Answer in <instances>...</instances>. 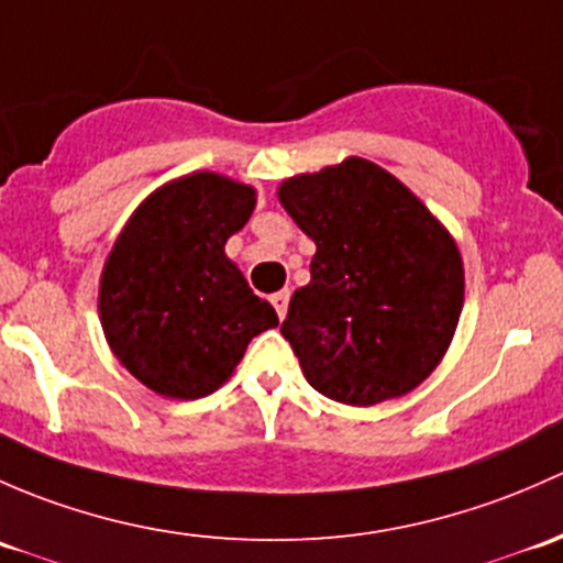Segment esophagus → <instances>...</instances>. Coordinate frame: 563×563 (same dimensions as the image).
Wrapping results in <instances>:
<instances>
[{"mask_svg":"<svg viewBox=\"0 0 563 563\" xmlns=\"http://www.w3.org/2000/svg\"><path fill=\"white\" fill-rule=\"evenodd\" d=\"M271 303H274L279 320H284V317H287V306H289V289H279V292L271 295Z\"/></svg>","mask_w":563,"mask_h":563,"instance_id":"34e87169","label":"esophagus"}]
</instances>
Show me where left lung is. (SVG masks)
Returning <instances> with one entry per match:
<instances>
[{"label":"left lung","mask_w":563,"mask_h":563,"mask_svg":"<svg viewBox=\"0 0 563 563\" xmlns=\"http://www.w3.org/2000/svg\"><path fill=\"white\" fill-rule=\"evenodd\" d=\"M317 243L282 335L322 396L374 407L415 390L448 352L463 309L453 235L396 176L350 156L279 187Z\"/></svg>","instance_id":"obj_1"}]
</instances>
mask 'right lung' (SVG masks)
<instances>
[{
  "label": "right lung",
  "instance_id": "right-lung-1",
  "mask_svg": "<svg viewBox=\"0 0 563 563\" xmlns=\"http://www.w3.org/2000/svg\"><path fill=\"white\" fill-rule=\"evenodd\" d=\"M254 202L246 184L192 173L148 195L110 249L102 330L121 366L159 396H208L230 379L249 341L279 324L224 254Z\"/></svg>",
  "mask_w": 563,
  "mask_h": 563
}]
</instances>
